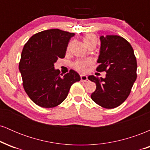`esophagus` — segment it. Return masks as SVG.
Returning <instances> with one entry per match:
<instances>
[{
    "instance_id": "obj_1",
    "label": "esophagus",
    "mask_w": 150,
    "mask_h": 150,
    "mask_svg": "<svg viewBox=\"0 0 150 150\" xmlns=\"http://www.w3.org/2000/svg\"><path fill=\"white\" fill-rule=\"evenodd\" d=\"M80 77H81V80H82V82H88V78H87V75H80Z\"/></svg>"
}]
</instances>
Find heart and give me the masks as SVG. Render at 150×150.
I'll return each mask as SVG.
<instances>
[{
    "label": "heart",
    "instance_id": "1",
    "mask_svg": "<svg viewBox=\"0 0 150 150\" xmlns=\"http://www.w3.org/2000/svg\"><path fill=\"white\" fill-rule=\"evenodd\" d=\"M84 43L86 46L90 44H97V37L93 34H87L83 38ZM90 64L89 61H78L74 63V68L80 72H84L88 65Z\"/></svg>",
    "mask_w": 150,
    "mask_h": 150
}]
</instances>
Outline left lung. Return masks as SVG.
<instances>
[{
  "mask_svg": "<svg viewBox=\"0 0 150 150\" xmlns=\"http://www.w3.org/2000/svg\"><path fill=\"white\" fill-rule=\"evenodd\" d=\"M100 41L97 70L106 72V75L105 78L88 77L97 86L91 98L101 107L113 108L124 102L130 94L137 78V61L133 49L124 38L101 36Z\"/></svg>",
  "mask_w": 150,
  "mask_h": 150,
  "instance_id": "left-lung-1",
  "label": "left lung"
}]
</instances>
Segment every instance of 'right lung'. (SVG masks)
Here are the masks:
<instances>
[{"mask_svg": "<svg viewBox=\"0 0 150 150\" xmlns=\"http://www.w3.org/2000/svg\"><path fill=\"white\" fill-rule=\"evenodd\" d=\"M74 33L58 30L34 34L24 46L19 63L22 85L31 100L43 108L57 106L65 100L73 83L80 80L75 70L63 75L54 68L58 58L65 57Z\"/></svg>", "mask_w": 150, "mask_h": 150, "instance_id": "1", "label": "right lung"}]
</instances>
